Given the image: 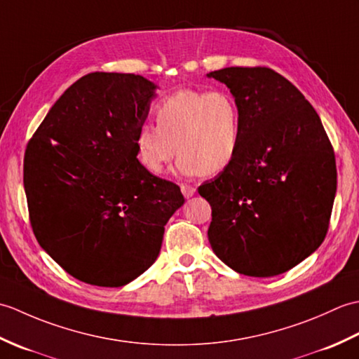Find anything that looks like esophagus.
<instances>
[{
  "instance_id": "obj_1",
  "label": "esophagus",
  "mask_w": 359,
  "mask_h": 359,
  "mask_svg": "<svg viewBox=\"0 0 359 359\" xmlns=\"http://www.w3.org/2000/svg\"><path fill=\"white\" fill-rule=\"evenodd\" d=\"M180 189H182V193H184L185 197H191V196H194V193H196V188H194L193 185L184 184V185H180Z\"/></svg>"
}]
</instances>
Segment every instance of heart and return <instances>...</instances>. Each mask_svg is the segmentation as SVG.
<instances>
[{
	"label": "heart",
	"instance_id": "1",
	"mask_svg": "<svg viewBox=\"0 0 359 359\" xmlns=\"http://www.w3.org/2000/svg\"><path fill=\"white\" fill-rule=\"evenodd\" d=\"M157 125L143 123L135 133L139 162L152 174L180 154L177 166L188 174L215 175L238 157L242 111L225 89H182L157 106Z\"/></svg>",
	"mask_w": 359,
	"mask_h": 359
}]
</instances>
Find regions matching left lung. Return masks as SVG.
<instances>
[{
    "label": "left lung",
    "instance_id": "left-lung-1",
    "mask_svg": "<svg viewBox=\"0 0 359 359\" xmlns=\"http://www.w3.org/2000/svg\"><path fill=\"white\" fill-rule=\"evenodd\" d=\"M225 83L242 111L238 157L199 194L211 205L208 241L241 274L285 273L321 245L334 194V151L313 106L265 66L208 74Z\"/></svg>",
    "mask_w": 359,
    "mask_h": 359
}]
</instances>
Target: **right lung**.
<instances>
[{
	"instance_id": "obj_1",
	"label": "right lung",
	"mask_w": 359,
	"mask_h": 359,
	"mask_svg": "<svg viewBox=\"0 0 359 359\" xmlns=\"http://www.w3.org/2000/svg\"><path fill=\"white\" fill-rule=\"evenodd\" d=\"M156 86L90 72L65 90L25 154L29 220L41 248L75 279L121 287L154 264L180 188L139 160L135 133Z\"/></svg>"
}]
</instances>
